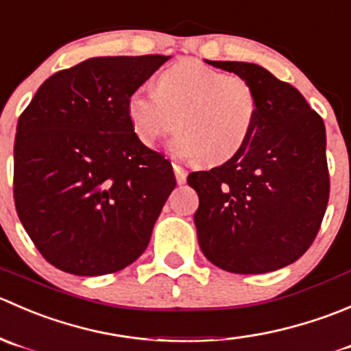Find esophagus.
<instances>
[{"label":"esophagus","mask_w":351,"mask_h":351,"mask_svg":"<svg viewBox=\"0 0 351 351\" xmlns=\"http://www.w3.org/2000/svg\"><path fill=\"white\" fill-rule=\"evenodd\" d=\"M174 174H176L177 184H184V182H186V177H187L186 169H182V167H180V165L174 164Z\"/></svg>","instance_id":"34e87169"}]
</instances>
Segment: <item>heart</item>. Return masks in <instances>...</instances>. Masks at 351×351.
<instances>
[{
	"instance_id": "heart-1",
	"label": "heart",
	"mask_w": 351,
	"mask_h": 351,
	"mask_svg": "<svg viewBox=\"0 0 351 351\" xmlns=\"http://www.w3.org/2000/svg\"><path fill=\"white\" fill-rule=\"evenodd\" d=\"M126 109L134 136L145 147H154L176 128L171 150L177 157L218 165L247 145L259 95L247 78L187 59L158 76L157 90H133Z\"/></svg>"
}]
</instances>
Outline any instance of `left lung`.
<instances>
[{"label": "left lung", "instance_id": "8db88e82", "mask_svg": "<svg viewBox=\"0 0 351 351\" xmlns=\"http://www.w3.org/2000/svg\"><path fill=\"white\" fill-rule=\"evenodd\" d=\"M206 62L247 78L259 114L241 154L187 177L199 196L197 242L225 271H275L297 261L321 228L329 199L324 123L295 86L263 66Z\"/></svg>", "mask_w": 351, "mask_h": 351}]
</instances>
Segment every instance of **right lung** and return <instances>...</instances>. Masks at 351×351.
I'll return each instance as SVG.
<instances>
[{
    "mask_svg": "<svg viewBox=\"0 0 351 351\" xmlns=\"http://www.w3.org/2000/svg\"><path fill=\"white\" fill-rule=\"evenodd\" d=\"M167 59H86L49 76L19 117L16 213L61 271L116 273L150 242L176 177L164 155L134 136L126 104Z\"/></svg>",
    "mask_w": 351,
    "mask_h": 351,
    "instance_id": "1",
    "label": "right lung"
}]
</instances>
